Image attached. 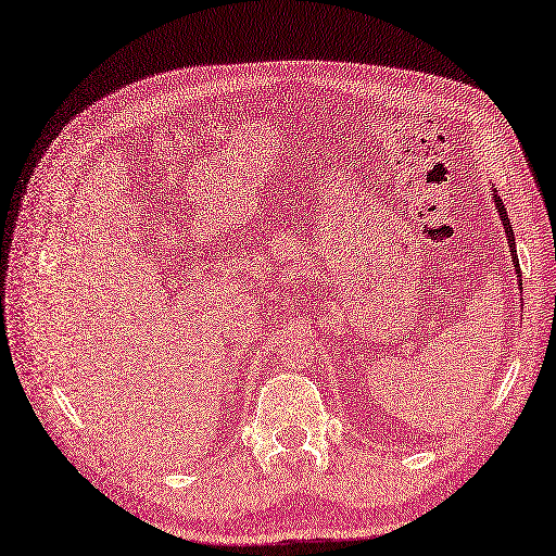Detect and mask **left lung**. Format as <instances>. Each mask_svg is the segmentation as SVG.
Instances as JSON below:
<instances>
[{"instance_id":"8db88e82","label":"left lung","mask_w":556,"mask_h":556,"mask_svg":"<svg viewBox=\"0 0 556 556\" xmlns=\"http://www.w3.org/2000/svg\"><path fill=\"white\" fill-rule=\"evenodd\" d=\"M495 206H497V211H500V218H502V225H504V231H506V240H509V250H511L514 263H516V268H518V258H516V243H514V227H511V223H509V215H506L504 202H502L497 195H495ZM516 273H520V268H518ZM520 286H522V281H520Z\"/></svg>"}]
</instances>
